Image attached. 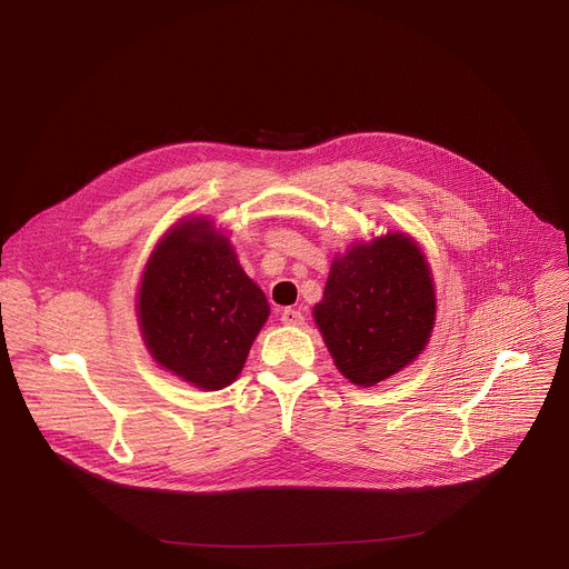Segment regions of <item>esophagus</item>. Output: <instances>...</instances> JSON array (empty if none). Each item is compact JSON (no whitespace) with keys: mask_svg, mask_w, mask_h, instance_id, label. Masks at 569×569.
I'll return each mask as SVG.
<instances>
[{"mask_svg":"<svg viewBox=\"0 0 569 569\" xmlns=\"http://www.w3.org/2000/svg\"><path fill=\"white\" fill-rule=\"evenodd\" d=\"M281 321L286 323V327H299V323H303V315L295 308H286V310H281Z\"/></svg>","mask_w":569,"mask_h":569,"instance_id":"esophagus-1","label":"esophagus"}]
</instances>
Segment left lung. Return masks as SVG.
I'll use <instances>...</instances> for the list:
<instances>
[{
  "mask_svg": "<svg viewBox=\"0 0 569 569\" xmlns=\"http://www.w3.org/2000/svg\"><path fill=\"white\" fill-rule=\"evenodd\" d=\"M435 308L423 254L408 236L387 233L333 261L315 321L338 369L371 387L423 351Z\"/></svg>",
  "mask_w": 569,
  "mask_h": 569,
  "instance_id": "1",
  "label": "left lung"
}]
</instances>
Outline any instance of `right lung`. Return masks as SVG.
Returning <instances> with one entry per match:
<instances>
[{"mask_svg":"<svg viewBox=\"0 0 569 569\" xmlns=\"http://www.w3.org/2000/svg\"><path fill=\"white\" fill-rule=\"evenodd\" d=\"M139 323L152 358L200 389L240 373L270 315L263 290L242 272L209 220H184L152 252L139 288Z\"/></svg>","mask_w":569,"mask_h":569,"instance_id":"right-lung-1","label":"right lung"}]
</instances>
